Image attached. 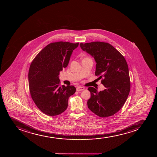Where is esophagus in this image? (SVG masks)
<instances>
[{
  "label": "esophagus",
  "mask_w": 157,
  "mask_h": 157,
  "mask_svg": "<svg viewBox=\"0 0 157 157\" xmlns=\"http://www.w3.org/2000/svg\"><path fill=\"white\" fill-rule=\"evenodd\" d=\"M85 89L84 87L81 86H78L76 87V90L77 91H81V90H84Z\"/></svg>",
  "instance_id": "1"
}]
</instances>
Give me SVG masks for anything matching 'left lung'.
Returning <instances> with one entry per match:
<instances>
[{
    "label": "left lung",
    "instance_id": "8db88e82",
    "mask_svg": "<svg viewBox=\"0 0 157 157\" xmlns=\"http://www.w3.org/2000/svg\"><path fill=\"white\" fill-rule=\"evenodd\" d=\"M80 47L94 58L95 75L102 78L101 83L105 87L99 92L93 87H88L91 97L87 101L88 108L99 117L113 115L123 106L129 94L130 82L126 61L109 43H81Z\"/></svg>",
    "mask_w": 157,
    "mask_h": 157
}]
</instances>
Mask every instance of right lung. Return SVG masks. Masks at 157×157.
Masks as SVG:
<instances>
[{
    "label": "right lung",
    "mask_w": 157,
    "mask_h": 157,
    "mask_svg": "<svg viewBox=\"0 0 157 157\" xmlns=\"http://www.w3.org/2000/svg\"><path fill=\"white\" fill-rule=\"evenodd\" d=\"M78 43L57 42L43 48L31 63L28 73L30 93L44 114L54 116L67 109L68 99L76 92L74 86H59V72L68 65Z\"/></svg>",
    "instance_id": "1"
}]
</instances>
